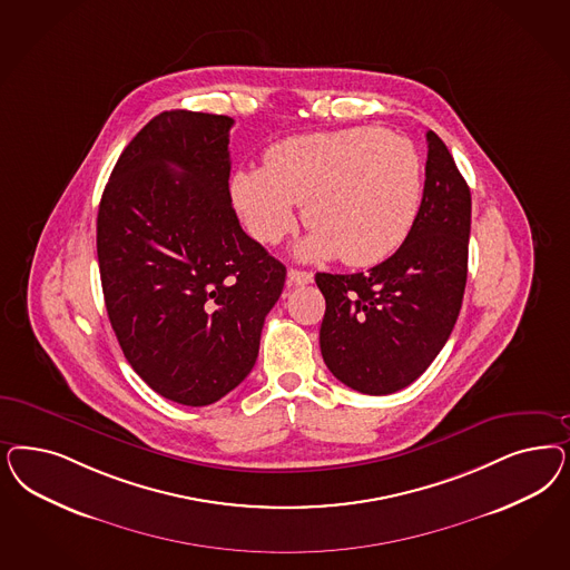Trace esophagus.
I'll list each match as a JSON object with an SVG mask.
<instances>
[{
    "label": "esophagus",
    "mask_w": 570,
    "mask_h": 570,
    "mask_svg": "<svg viewBox=\"0 0 570 570\" xmlns=\"http://www.w3.org/2000/svg\"><path fill=\"white\" fill-rule=\"evenodd\" d=\"M287 281H289L292 285H308V283H313V273L297 271V268H289V273H287Z\"/></svg>",
    "instance_id": "obj_1"
}]
</instances>
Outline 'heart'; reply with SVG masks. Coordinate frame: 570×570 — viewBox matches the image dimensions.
Returning a JSON list of instances; mask_svg holds the SVG:
<instances>
[{
    "label": "heart",
    "instance_id": "1",
    "mask_svg": "<svg viewBox=\"0 0 570 570\" xmlns=\"http://www.w3.org/2000/svg\"><path fill=\"white\" fill-rule=\"evenodd\" d=\"M230 193L259 243L287 237L295 205H304V222L314 233L299 245V256L373 266L401 247L417 220L422 161L413 145L392 131H318L268 148L262 169L233 176Z\"/></svg>",
    "mask_w": 570,
    "mask_h": 570
}]
</instances>
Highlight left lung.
Returning <instances> with one entry per match:
<instances>
[{"mask_svg":"<svg viewBox=\"0 0 570 570\" xmlns=\"http://www.w3.org/2000/svg\"><path fill=\"white\" fill-rule=\"evenodd\" d=\"M417 220L394 256L367 273H318L327 308L321 352L331 373L363 394L413 384L446 344L468 278L472 197L446 145L425 134Z\"/></svg>","mask_w":570,"mask_h":570,"instance_id":"1","label":"left lung"}]
</instances>
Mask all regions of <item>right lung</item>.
I'll use <instances>...</instances> for the list:
<instances>
[{"label":"right lung","mask_w":570,"mask_h":570,"mask_svg":"<svg viewBox=\"0 0 570 570\" xmlns=\"http://www.w3.org/2000/svg\"><path fill=\"white\" fill-rule=\"evenodd\" d=\"M226 115L164 110L105 186L96 249L110 327L167 401L216 403L256 365L285 266L233 209Z\"/></svg>","instance_id":"add662e5"}]
</instances>
